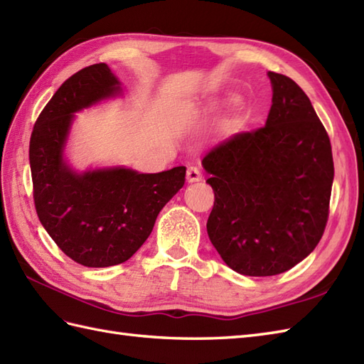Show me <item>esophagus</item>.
<instances>
[{
    "label": "esophagus",
    "instance_id": "esophagus-1",
    "mask_svg": "<svg viewBox=\"0 0 364 364\" xmlns=\"http://www.w3.org/2000/svg\"><path fill=\"white\" fill-rule=\"evenodd\" d=\"M187 181L190 183H194V182H200L202 181V173L199 168L196 166H190L188 171H187Z\"/></svg>",
    "mask_w": 364,
    "mask_h": 364
}]
</instances>
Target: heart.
<instances>
[{"label": "heart", "mask_w": 364, "mask_h": 364, "mask_svg": "<svg viewBox=\"0 0 364 364\" xmlns=\"http://www.w3.org/2000/svg\"><path fill=\"white\" fill-rule=\"evenodd\" d=\"M236 100V95L235 94H227V95H224V97H220L219 100H216L215 103L211 105V108L213 109H218V108H220V106H224V105H230V103H233Z\"/></svg>", "instance_id": "heart-1"}]
</instances>
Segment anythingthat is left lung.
Segmentation results:
<instances>
[{"instance_id": "left-lung-1", "label": "left lung", "mask_w": 364, "mask_h": 364, "mask_svg": "<svg viewBox=\"0 0 364 364\" xmlns=\"http://www.w3.org/2000/svg\"><path fill=\"white\" fill-rule=\"evenodd\" d=\"M267 75L273 95L265 125L202 159L215 191L208 237L245 277L284 273L315 250L333 182L331 140L309 97L291 78Z\"/></svg>"}]
</instances>
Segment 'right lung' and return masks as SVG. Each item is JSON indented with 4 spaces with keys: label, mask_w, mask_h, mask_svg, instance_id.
<instances>
[{
    "label": "right lung",
    "mask_w": 364,
    "mask_h": 364,
    "mask_svg": "<svg viewBox=\"0 0 364 364\" xmlns=\"http://www.w3.org/2000/svg\"><path fill=\"white\" fill-rule=\"evenodd\" d=\"M123 97L108 65L87 66L58 87L35 123L29 164L40 223L61 252L85 267L128 261L151 235L157 215L185 183V166L161 173L70 165L66 145L77 112Z\"/></svg>",
    "instance_id": "1"
}]
</instances>
